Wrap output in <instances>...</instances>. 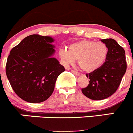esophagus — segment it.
<instances>
[{
  "instance_id": "obj_1",
  "label": "esophagus",
  "mask_w": 133,
  "mask_h": 133,
  "mask_svg": "<svg viewBox=\"0 0 133 133\" xmlns=\"http://www.w3.org/2000/svg\"><path fill=\"white\" fill-rule=\"evenodd\" d=\"M71 72H72L74 74L76 75V76H79V74H80L78 72H77V71H76V70H71Z\"/></svg>"
}]
</instances>
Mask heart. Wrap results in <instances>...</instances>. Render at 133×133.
<instances>
[{
  "mask_svg": "<svg viewBox=\"0 0 133 133\" xmlns=\"http://www.w3.org/2000/svg\"><path fill=\"white\" fill-rule=\"evenodd\" d=\"M108 54V48L102 42L81 40L72 43L67 48H61L59 52L64 65H73L78 59V65L87 72L95 71L104 63Z\"/></svg>",
  "mask_w": 133,
  "mask_h": 133,
  "instance_id": "b5f03b06",
  "label": "heart"
}]
</instances>
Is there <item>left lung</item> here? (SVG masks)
Wrapping results in <instances>:
<instances>
[{"label":"left lung","mask_w":133,"mask_h":133,"mask_svg":"<svg viewBox=\"0 0 133 133\" xmlns=\"http://www.w3.org/2000/svg\"><path fill=\"white\" fill-rule=\"evenodd\" d=\"M108 48L105 62L99 68L87 74L89 85L83 94L93 100H102L112 95L119 86L127 69L124 49L113 39H102Z\"/></svg>","instance_id":"obj_1"}]
</instances>
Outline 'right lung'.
<instances>
[{"label":"right lung","mask_w":133,"mask_h":133,"mask_svg":"<svg viewBox=\"0 0 133 133\" xmlns=\"http://www.w3.org/2000/svg\"><path fill=\"white\" fill-rule=\"evenodd\" d=\"M54 39L38 34L25 37L10 51L6 73L13 90L23 100L41 103L53 93L57 77L65 71L52 57Z\"/></svg>","instance_id":"add662e5"}]
</instances>
